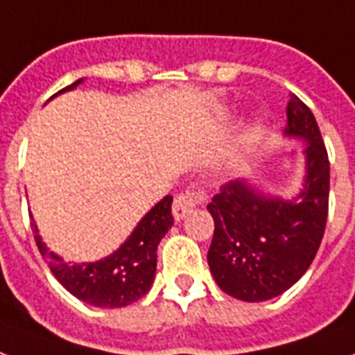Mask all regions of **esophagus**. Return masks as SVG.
<instances>
[{
  "label": "esophagus",
  "mask_w": 355,
  "mask_h": 355,
  "mask_svg": "<svg viewBox=\"0 0 355 355\" xmlns=\"http://www.w3.org/2000/svg\"><path fill=\"white\" fill-rule=\"evenodd\" d=\"M199 205V196H197L196 191H182V193H178L175 197V201H173V216H175V220L180 221L186 216L189 214L193 208Z\"/></svg>",
  "instance_id": "obj_1"
}]
</instances>
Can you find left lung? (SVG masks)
<instances>
[{"mask_svg": "<svg viewBox=\"0 0 355 355\" xmlns=\"http://www.w3.org/2000/svg\"><path fill=\"white\" fill-rule=\"evenodd\" d=\"M286 119L285 134L307 141L305 188L296 201L229 180L207 207L214 218L210 272L221 291L243 302H264L288 291L307 272L326 231L329 159L320 128L292 93Z\"/></svg>", "mask_w": 355, "mask_h": 355, "instance_id": "obj_1", "label": "left lung"}]
</instances>
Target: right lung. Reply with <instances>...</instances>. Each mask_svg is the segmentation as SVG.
<instances>
[{"label":"right lung","mask_w":355,"mask_h":355,"mask_svg":"<svg viewBox=\"0 0 355 355\" xmlns=\"http://www.w3.org/2000/svg\"><path fill=\"white\" fill-rule=\"evenodd\" d=\"M81 80L61 89L59 93L74 89ZM58 93V94H59ZM173 197L166 196L143 218L126 242L113 255L98 262L67 264L61 257L46 250L39 229L31 220L35 242L40 255L48 262L55 279L81 302L94 307H124L137 302L150 291L156 274V250L173 225Z\"/></svg>","instance_id":"1"}]
</instances>
